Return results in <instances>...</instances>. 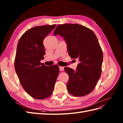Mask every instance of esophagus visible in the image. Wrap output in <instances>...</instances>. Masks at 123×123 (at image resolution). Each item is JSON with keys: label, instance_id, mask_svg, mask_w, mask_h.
Returning <instances> with one entry per match:
<instances>
[{"label": "esophagus", "instance_id": "esophagus-1", "mask_svg": "<svg viewBox=\"0 0 123 123\" xmlns=\"http://www.w3.org/2000/svg\"><path fill=\"white\" fill-rule=\"evenodd\" d=\"M59 70L61 71H63L64 70V67L59 66Z\"/></svg>", "mask_w": 123, "mask_h": 123}]
</instances>
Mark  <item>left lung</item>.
I'll list each match as a JSON object with an SVG mask.
<instances>
[{"mask_svg": "<svg viewBox=\"0 0 123 123\" xmlns=\"http://www.w3.org/2000/svg\"><path fill=\"white\" fill-rule=\"evenodd\" d=\"M54 34L64 37L69 55L79 62L76 71L64 68L69 76L68 91L75 97L89 94L100 79L103 62V52L96 35L85 26L71 23L59 25Z\"/></svg>", "mask_w": 123, "mask_h": 123, "instance_id": "1", "label": "left lung"}]
</instances>
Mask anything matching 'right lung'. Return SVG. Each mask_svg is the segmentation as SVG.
<instances>
[{
    "label": "right lung",
    "mask_w": 123,
    "mask_h": 123,
    "mask_svg": "<svg viewBox=\"0 0 123 123\" xmlns=\"http://www.w3.org/2000/svg\"><path fill=\"white\" fill-rule=\"evenodd\" d=\"M56 25L34 26L21 37L18 43L14 68L24 90L36 99L49 97L53 91L59 69L40 62L45 55L44 39Z\"/></svg>",
    "instance_id": "add662e5"
}]
</instances>
